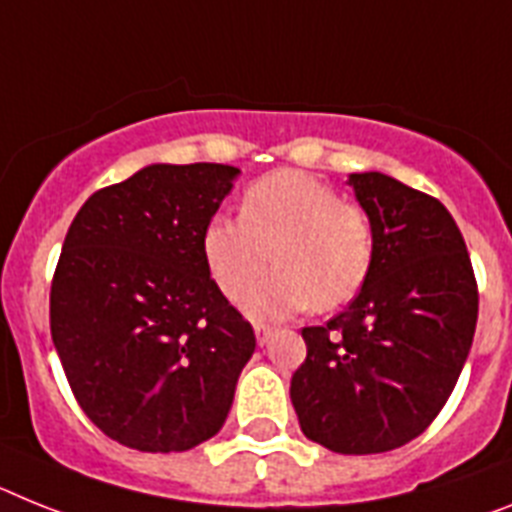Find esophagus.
<instances>
[{
  "mask_svg": "<svg viewBox=\"0 0 512 512\" xmlns=\"http://www.w3.org/2000/svg\"><path fill=\"white\" fill-rule=\"evenodd\" d=\"M273 333H276V328H270V325H263V322H257L255 325V338L260 346H265V343L273 338Z\"/></svg>",
  "mask_w": 512,
  "mask_h": 512,
  "instance_id": "esophagus-1",
  "label": "esophagus"
}]
</instances>
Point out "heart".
<instances>
[{"label":"heart","instance_id":"obj_1","mask_svg":"<svg viewBox=\"0 0 512 512\" xmlns=\"http://www.w3.org/2000/svg\"><path fill=\"white\" fill-rule=\"evenodd\" d=\"M203 255L229 299H242L273 256L277 270L248 290L244 312L281 320L349 304L375 265V226L362 205L341 200L330 184L304 171H276L244 192L242 218H210Z\"/></svg>","mask_w":512,"mask_h":512}]
</instances>
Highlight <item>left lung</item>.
I'll use <instances>...</instances> for the list:
<instances>
[{
    "label": "left lung",
    "mask_w": 512,
    "mask_h": 512,
    "mask_svg": "<svg viewBox=\"0 0 512 512\" xmlns=\"http://www.w3.org/2000/svg\"><path fill=\"white\" fill-rule=\"evenodd\" d=\"M375 226V265L354 302L304 328L291 377L302 432L343 455L419 437L453 393L479 315L466 242L448 208L380 171L349 174Z\"/></svg>",
    "instance_id": "8db88e82"
}]
</instances>
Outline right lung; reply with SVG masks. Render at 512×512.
I'll list each match as a JSON object with an SVG mask.
<instances>
[{"label": "right lung", "mask_w": 512, "mask_h": 512, "mask_svg": "<svg viewBox=\"0 0 512 512\" xmlns=\"http://www.w3.org/2000/svg\"><path fill=\"white\" fill-rule=\"evenodd\" d=\"M242 171L150 163L77 210L51 283V341L111 440L179 453L226 422L255 333L221 294L203 231Z\"/></svg>", "instance_id": "right-lung-1"}]
</instances>
